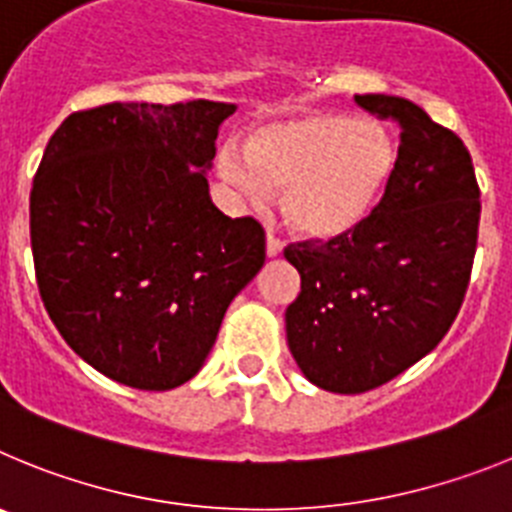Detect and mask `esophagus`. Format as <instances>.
I'll return each instance as SVG.
<instances>
[{"mask_svg": "<svg viewBox=\"0 0 512 512\" xmlns=\"http://www.w3.org/2000/svg\"><path fill=\"white\" fill-rule=\"evenodd\" d=\"M282 251H284V243L279 241L277 235L274 233L266 235V256H269V259H277V256H282Z\"/></svg>", "mask_w": 512, "mask_h": 512, "instance_id": "esophagus-1", "label": "esophagus"}]
</instances>
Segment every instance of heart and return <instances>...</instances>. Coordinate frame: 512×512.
<instances>
[{"instance_id":"b5f03b06","label":"heart","mask_w":512,"mask_h":512,"mask_svg":"<svg viewBox=\"0 0 512 512\" xmlns=\"http://www.w3.org/2000/svg\"><path fill=\"white\" fill-rule=\"evenodd\" d=\"M397 171V143L377 122L346 115H307L259 130L246 161L220 156V174L261 200L284 189V215L300 233L336 238L359 228L382 202Z\"/></svg>"}]
</instances>
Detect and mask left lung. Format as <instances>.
Returning a JSON list of instances; mask_svg holds the SVG:
<instances>
[{"instance_id": "1", "label": "left lung", "mask_w": 512, "mask_h": 512, "mask_svg": "<svg viewBox=\"0 0 512 512\" xmlns=\"http://www.w3.org/2000/svg\"><path fill=\"white\" fill-rule=\"evenodd\" d=\"M400 125L397 171L351 233L284 248L300 295L284 312L287 343L312 384L359 395L438 346L467 295L479 233V184L456 133L410 99L356 94Z\"/></svg>"}]
</instances>
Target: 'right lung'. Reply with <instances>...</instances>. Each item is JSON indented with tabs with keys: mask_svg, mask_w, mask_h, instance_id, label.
Masks as SVG:
<instances>
[{
	"mask_svg": "<svg viewBox=\"0 0 512 512\" xmlns=\"http://www.w3.org/2000/svg\"><path fill=\"white\" fill-rule=\"evenodd\" d=\"M235 104L112 102L61 122L30 192L40 297L63 341L104 377L189 382L233 297L266 259L253 217L210 200L205 171Z\"/></svg>",
	"mask_w": 512,
	"mask_h": 512,
	"instance_id": "1",
	"label": "right lung"
}]
</instances>
